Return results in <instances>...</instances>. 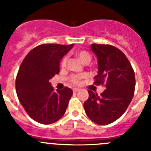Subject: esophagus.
<instances>
[{
    "label": "esophagus",
    "mask_w": 151,
    "mask_h": 151,
    "mask_svg": "<svg viewBox=\"0 0 151 151\" xmlns=\"http://www.w3.org/2000/svg\"><path fill=\"white\" fill-rule=\"evenodd\" d=\"M78 91H79V89L78 88H73V91L74 92V93H76V92Z\"/></svg>",
    "instance_id": "obj_1"
}]
</instances>
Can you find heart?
Listing matches in <instances>:
<instances>
[{
  "label": "heart",
  "instance_id": "1",
  "mask_svg": "<svg viewBox=\"0 0 151 151\" xmlns=\"http://www.w3.org/2000/svg\"><path fill=\"white\" fill-rule=\"evenodd\" d=\"M76 55L77 57L79 58L80 60L82 61L83 63H85V64L88 63L91 61V55L90 53L88 52L87 50H78V51L76 52ZM67 62H68V57L67 56H64V57H63V59L60 63V66L63 69L66 68V65H67ZM85 76H86V75L85 74L72 75V76H69V82H72V83L74 84V85H78V84L80 83L81 80H82V78H85Z\"/></svg>",
  "mask_w": 151,
  "mask_h": 151
}]
</instances>
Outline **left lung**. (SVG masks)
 Listing matches in <instances>:
<instances>
[{"label":"left lung","mask_w":151,"mask_h":151,"mask_svg":"<svg viewBox=\"0 0 151 151\" xmlns=\"http://www.w3.org/2000/svg\"><path fill=\"white\" fill-rule=\"evenodd\" d=\"M91 47L98 60L94 84L104 85L106 89L101 95L88 91L89 97L84 109L91 121L108 125L118 119L130 104L135 88L134 72L126 56L116 47L92 44Z\"/></svg>","instance_id":"1"}]
</instances>
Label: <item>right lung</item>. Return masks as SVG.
I'll use <instances>...</instances> for the list:
<instances>
[{"label":"right lung","mask_w":151,"mask_h":151,"mask_svg":"<svg viewBox=\"0 0 151 151\" xmlns=\"http://www.w3.org/2000/svg\"><path fill=\"white\" fill-rule=\"evenodd\" d=\"M73 44H43L24 58L16 78L19 101L28 115L45 125L54 123L64 115L73 91L65 87L55 91L49 82L60 73V60Z\"/></svg>","instance_id":"right-lung-1"}]
</instances>
